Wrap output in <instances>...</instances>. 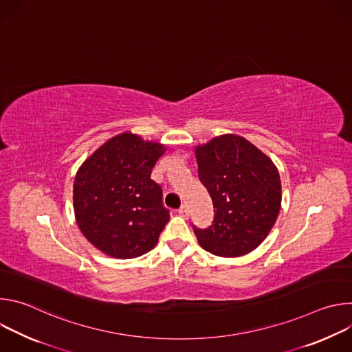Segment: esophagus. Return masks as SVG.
<instances>
[{"label":"esophagus","instance_id":"obj_1","mask_svg":"<svg viewBox=\"0 0 352 352\" xmlns=\"http://www.w3.org/2000/svg\"><path fill=\"white\" fill-rule=\"evenodd\" d=\"M178 213H179V216H182V217L188 219V217H189V210H188V206H186V205H182V206L178 209Z\"/></svg>","mask_w":352,"mask_h":352}]
</instances>
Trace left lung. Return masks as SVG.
Instances as JSON below:
<instances>
[{
  "label": "left lung",
  "mask_w": 352,
  "mask_h": 352,
  "mask_svg": "<svg viewBox=\"0 0 352 352\" xmlns=\"http://www.w3.org/2000/svg\"><path fill=\"white\" fill-rule=\"evenodd\" d=\"M197 175L213 202L208 228L193 227L208 252L234 258L258 248L281 206V181L273 162L236 135H223L196 147Z\"/></svg>",
  "instance_id": "8db88e82"
}]
</instances>
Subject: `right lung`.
I'll return each instance as SVG.
<instances>
[{
  "instance_id": "right-lung-1",
  "label": "right lung",
  "mask_w": 352,
  "mask_h": 352,
  "mask_svg": "<svg viewBox=\"0 0 352 352\" xmlns=\"http://www.w3.org/2000/svg\"><path fill=\"white\" fill-rule=\"evenodd\" d=\"M164 146L121 133L82 164L74 182V208L83 235L102 252L132 259L152 250L170 220L152 170Z\"/></svg>"
}]
</instances>
